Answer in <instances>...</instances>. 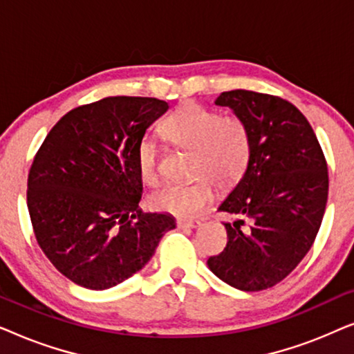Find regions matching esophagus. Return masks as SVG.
Segmentation results:
<instances>
[{
	"label": "esophagus",
	"mask_w": 354,
	"mask_h": 354,
	"mask_svg": "<svg viewBox=\"0 0 354 354\" xmlns=\"http://www.w3.org/2000/svg\"><path fill=\"white\" fill-rule=\"evenodd\" d=\"M178 229H196V227L201 225V221L198 219H180L177 221Z\"/></svg>",
	"instance_id": "34e87169"
}]
</instances>
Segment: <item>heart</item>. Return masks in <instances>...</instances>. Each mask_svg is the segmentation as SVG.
Returning a JSON list of instances; mask_svg holds the SVG:
<instances>
[{
    "label": "heart",
    "mask_w": 354,
    "mask_h": 354,
    "mask_svg": "<svg viewBox=\"0 0 354 354\" xmlns=\"http://www.w3.org/2000/svg\"><path fill=\"white\" fill-rule=\"evenodd\" d=\"M161 133L176 147L193 151L192 182L171 183L154 192V209L193 217L212 200V185L229 190L243 177L251 158L250 127L240 115H222L206 106L188 103L161 124ZM140 176L148 185L159 182V148L143 138L137 149Z\"/></svg>",
    "instance_id": "obj_1"
}]
</instances>
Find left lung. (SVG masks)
Returning a JSON list of instances; mask_svg holds the SVG:
<instances>
[{
	"mask_svg": "<svg viewBox=\"0 0 354 354\" xmlns=\"http://www.w3.org/2000/svg\"><path fill=\"white\" fill-rule=\"evenodd\" d=\"M214 103L248 125L251 158L221 203L236 221L224 224L227 245L207 266L232 287L259 292L282 282L311 250L327 205V162L308 119L287 100L232 90Z\"/></svg>",
	"mask_w": 354,
	"mask_h": 354,
	"instance_id": "1",
	"label": "left lung"
}]
</instances>
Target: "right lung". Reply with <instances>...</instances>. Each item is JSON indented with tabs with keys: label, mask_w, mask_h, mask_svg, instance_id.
I'll list each match as a JSON object with an SVG mask.
<instances>
[{
	"label": "right lung",
	"mask_w": 354,
	"mask_h": 354,
	"mask_svg": "<svg viewBox=\"0 0 354 354\" xmlns=\"http://www.w3.org/2000/svg\"><path fill=\"white\" fill-rule=\"evenodd\" d=\"M158 98L108 96L57 120L33 158L27 206L37 243L62 275L106 290L145 268L176 219L138 207L137 149L166 113Z\"/></svg>",
	"instance_id": "right-lung-1"
}]
</instances>
